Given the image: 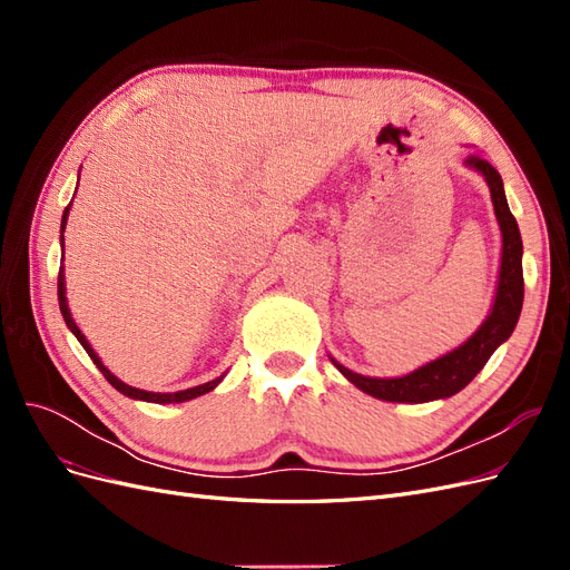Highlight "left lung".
Masks as SVG:
<instances>
[{"label":"left lung","mask_w":570,"mask_h":570,"mask_svg":"<svg viewBox=\"0 0 570 570\" xmlns=\"http://www.w3.org/2000/svg\"><path fill=\"white\" fill-rule=\"evenodd\" d=\"M465 166L478 170L490 187V197L494 206V216L502 233V262H499V278L490 314L480 323L478 331L461 342L459 347L446 352L428 364L419 366L406 375L396 377H371L350 371L337 358L331 356L333 366L347 377L352 385L366 392L375 400L396 402V404H425L435 400H446L469 385L473 377L488 364V358L497 352L499 344H504L515 323H519L523 308V239L519 223L509 212V202L504 195L502 176L485 159L469 157Z\"/></svg>","instance_id":"8db88e82"}]
</instances>
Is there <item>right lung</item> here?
<instances>
[{"mask_svg": "<svg viewBox=\"0 0 570 570\" xmlns=\"http://www.w3.org/2000/svg\"><path fill=\"white\" fill-rule=\"evenodd\" d=\"M76 189H78V187H76ZM71 202H73V199H71ZM68 212H71V204L66 206V212H63V216H61V252H63V230H66ZM57 292H59V308H61V316H63V321H66V325H68V331H71V333L78 337V342L82 344V350L90 354V358L95 361V366L101 371V375H105L107 381H109L120 394L130 396V400L151 402V404H180V402H189V400H195V396H202V394H206V392H212V390L223 381V377H226V373H223V375L214 377V381H209V383L197 385V387H187V390H178V392H147V390H140V387H132V385L124 383V381H120V377H116L105 364H101L99 354L92 350V344L88 342V337H85V335L80 333V327L76 325V321H73V316H71V308H68V299H66V275H63V266L59 268V289H57Z\"/></svg>", "mask_w": 570, "mask_h": 570, "instance_id": "obj_1", "label": "right lung"}]
</instances>
